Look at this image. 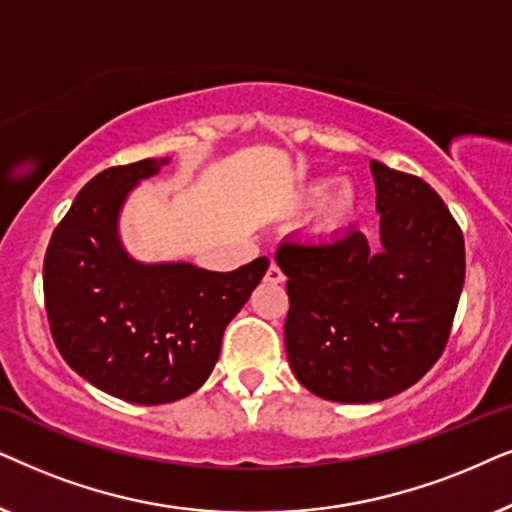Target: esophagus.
Instances as JSON below:
<instances>
[{
	"mask_svg": "<svg viewBox=\"0 0 512 512\" xmlns=\"http://www.w3.org/2000/svg\"><path fill=\"white\" fill-rule=\"evenodd\" d=\"M267 281H269V283H283V281H285L283 271H281V267H278L276 262H271V267H269V271H267Z\"/></svg>",
	"mask_w": 512,
	"mask_h": 512,
	"instance_id": "34e87169",
	"label": "esophagus"
}]
</instances>
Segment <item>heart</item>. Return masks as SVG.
<instances>
[{
  "instance_id": "1",
  "label": "heart",
  "mask_w": 512,
  "mask_h": 512,
  "mask_svg": "<svg viewBox=\"0 0 512 512\" xmlns=\"http://www.w3.org/2000/svg\"><path fill=\"white\" fill-rule=\"evenodd\" d=\"M302 203L313 206L311 229L320 238H337L356 227L363 210V196L351 180H339L332 187L330 177H316L302 189Z\"/></svg>"
}]
</instances>
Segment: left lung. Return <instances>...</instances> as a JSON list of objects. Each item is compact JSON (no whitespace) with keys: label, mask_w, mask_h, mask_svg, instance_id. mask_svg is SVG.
Segmentation results:
<instances>
[{"label":"left lung","mask_w":512,"mask_h":512,"mask_svg":"<svg viewBox=\"0 0 512 512\" xmlns=\"http://www.w3.org/2000/svg\"><path fill=\"white\" fill-rule=\"evenodd\" d=\"M370 168L379 245L349 229L276 252L292 374L332 403H379L417 384L445 349L466 276L463 234L435 189L379 161Z\"/></svg>","instance_id":"obj_1"}]
</instances>
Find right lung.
Returning a JSON list of instances; mask_svg holds the SVG:
<instances>
[{
  "label": "right lung",
  "mask_w": 512,
  "mask_h": 512,
  "mask_svg": "<svg viewBox=\"0 0 512 512\" xmlns=\"http://www.w3.org/2000/svg\"><path fill=\"white\" fill-rule=\"evenodd\" d=\"M170 159L102 170L53 231L44 299L60 356L79 377L135 405H166L206 384L224 327L267 274L257 257L236 271L140 262L119 234L124 203Z\"/></svg>",
  "instance_id": "right-lung-1"
}]
</instances>
